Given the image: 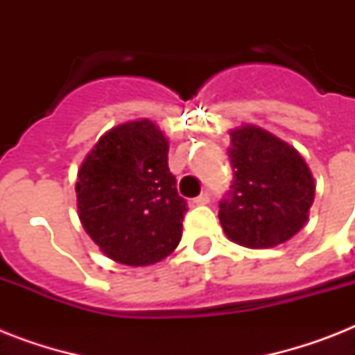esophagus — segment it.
Wrapping results in <instances>:
<instances>
[{"mask_svg": "<svg viewBox=\"0 0 355 355\" xmlns=\"http://www.w3.org/2000/svg\"><path fill=\"white\" fill-rule=\"evenodd\" d=\"M210 202V193L208 191H202L199 197H195L193 199V205H208Z\"/></svg>", "mask_w": 355, "mask_h": 355, "instance_id": "34e87169", "label": "esophagus"}]
</instances>
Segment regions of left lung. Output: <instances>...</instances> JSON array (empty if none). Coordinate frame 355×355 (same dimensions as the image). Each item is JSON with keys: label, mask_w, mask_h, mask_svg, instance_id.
Masks as SVG:
<instances>
[{"label": "left lung", "mask_w": 355, "mask_h": 355, "mask_svg": "<svg viewBox=\"0 0 355 355\" xmlns=\"http://www.w3.org/2000/svg\"><path fill=\"white\" fill-rule=\"evenodd\" d=\"M228 158L234 180L219 202L228 239L248 248L291 239L315 199V180L298 150L263 128L243 125L230 130Z\"/></svg>", "instance_id": "8db88e82"}]
</instances>
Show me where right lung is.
Returning a JSON list of instances; mask_svg holds the SVG:
<instances>
[{
  "label": "right lung",
  "mask_w": 355,
  "mask_h": 355,
  "mask_svg": "<svg viewBox=\"0 0 355 355\" xmlns=\"http://www.w3.org/2000/svg\"><path fill=\"white\" fill-rule=\"evenodd\" d=\"M169 141L149 119L110 128L77 173L86 234L108 258L144 267L167 258L182 237L186 200L167 167Z\"/></svg>",
  "instance_id": "right-lung-1"
}]
</instances>
